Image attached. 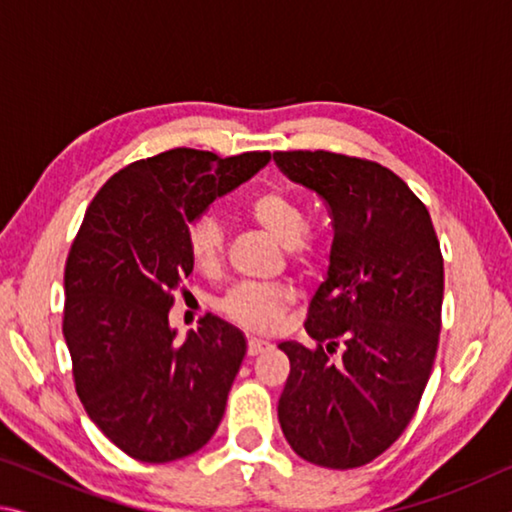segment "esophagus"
<instances>
[{"label": "esophagus", "instance_id": "34e87169", "mask_svg": "<svg viewBox=\"0 0 512 512\" xmlns=\"http://www.w3.org/2000/svg\"><path fill=\"white\" fill-rule=\"evenodd\" d=\"M268 348H271V343L264 341V339H255V336H250V339H248V354H250V357H257V354L266 352Z\"/></svg>", "mask_w": 512, "mask_h": 512}]
</instances>
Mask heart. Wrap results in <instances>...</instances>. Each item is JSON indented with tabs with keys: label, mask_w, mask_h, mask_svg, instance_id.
I'll return each mask as SVG.
<instances>
[{
	"label": "heart",
	"mask_w": 512,
	"mask_h": 512,
	"mask_svg": "<svg viewBox=\"0 0 512 512\" xmlns=\"http://www.w3.org/2000/svg\"><path fill=\"white\" fill-rule=\"evenodd\" d=\"M248 214L268 237L289 250L293 264L302 271H311L320 264V246L307 237L309 216L305 205L296 196L280 187H268L259 192L248 205ZM187 248L194 266L203 275H216L225 264L223 223L214 214L194 216L187 223ZM293 302V291L282 284L244 282L228 291L221 300V311L230 320L248 329H271Z\"/></svg>",
	"instance_id": "1"
}]
</instances>
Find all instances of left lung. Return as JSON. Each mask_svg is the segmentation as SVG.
I'll return each mask as SVG.
<instances>
[{"label": "left lung", "instance_id": "obj_1", "mask_svg": "<svg viewBox=\"0 0 512 512\" xmlns=\"http://www.w3.org/2000/svg\"><path fill=\"white\" fill-rule=\"evenodd\" d=\"M273 160L334 223L305 320L316 348L280 343L291 372L277 418L300 458L350 470L384 454L418 409L438 350L443 255L427 207L391 169L329 151Z\"/></svg>", "mask_w": 512, "mask_h": 512}]
</instances>
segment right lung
<instances>
[{"label":"right lung","instance_id":"1","mask_svg":"<svg viewBox=\"0 0 512 512\" xmlns=\"http://www.w3.org/2000/svg\"><path fill=\"white\" fill-rule=\"evenodd\" d=\"M171 149L117 171L85 212L65 264L63 334L79 400L121 452L169 463L214 436L246 339L207 314L176 341L169 309L194 271L187 223L266 167Z\"/></svg>","mask_w":512,"mask_h":512}]
</instances>
